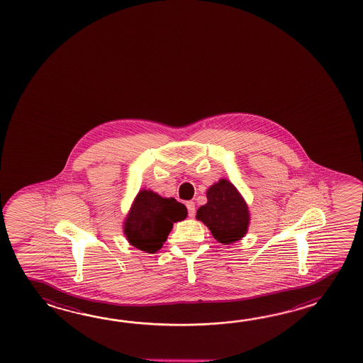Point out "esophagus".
I'll use <instances>...</instances> for the list:
<instances>
[{
  "instance_id": "1",
  "label": "esophagus",
  "mask_w": 363,
  "mask_h": 363,
  "mask_svg": "<svg viewBox=\"0 0 363 363\" xmlns=\"http://www.w3.org/2000/svg\"><path fill=\"white\" fill-rule=\"evenodd\" d=\"M186 208H188V216H194V214H196V206H194V202H192V201H188L186 202Z\"/></svg>"
}]
</instances>
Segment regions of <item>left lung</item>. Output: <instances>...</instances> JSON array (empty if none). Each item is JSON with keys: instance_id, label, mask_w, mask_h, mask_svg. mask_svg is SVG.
I'll use <instances>...</instances> for the list:
<instances>
[{"instance_id": "obj_1", "label": "left lung", "mask_w": 363, "mask_h": 363, "mask_svg": "<svg viewBox=\"0 0 363 363\" xmlns=\"http://www.w3.org/2000/svg\"><path fill=\"white\" fill-rule=\"evenodd\" d=\"M208 202L196 218L208 227L216 241L230 245L247 235L250 214L247 202L238 188L227 179H220L206 191Z\"/></svg>"}]
</instances>
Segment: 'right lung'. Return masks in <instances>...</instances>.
Listing matches in <instances>:
<instances>
[{"label": "right lung", "mask_w": 363, "mask_h": 363, "mask_svg": "<svg viewBox=\"0 0 363 363\" xmlns=\"http://www.w3.org/2000/svg\"><path fill=\"white\" fill-rule=\"evenodd\" d=\"M186 214V208L175 199L141 189L124 219V235L132 247L155 253L167 240L174 223L185 219Z\"/></svg>", "instance_id": "1"}]
</instances>
